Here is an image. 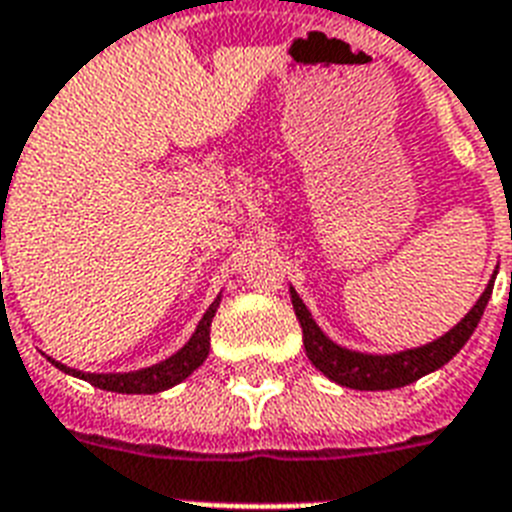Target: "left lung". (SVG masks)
<instances>
[{"label":"left lung","mask_w":512,"mask_h":512,"mask_svg":"<svg viewBox=\"0 0 512 512\" xmlns=\"http://www.w3.org/2000/svg\"><path fill=\"white\" fill-rule=\"evenodd\" d=\"M492 287L484 289V295L473 305V311L449 329L444 337H438L436 342H428L422 348L414 350H401L393 356H369V353H356V350L340 348L335 342L329 340L319 329V324L311 319V313L305 308V303L297 297L295 289L292 292V305H295V316L303 327V342L305 353L311 358V364L324 372L332 382L345 385L353 390H393L404 388L409 382L420 380L425 374L436 372L446 361H452L470 335L476 332L478 321L484 316V308L492 297Z\"/></svg>","instance_id":"left-lung-1"}]
</instances>
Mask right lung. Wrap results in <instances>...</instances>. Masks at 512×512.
I'll list each match as a JSON object with an SVG mask.
<instances>
[{"label": "right lung", "instance_id": "obj_1", "mask_svg": "<svg viewBox=\"0 0 512 512\" xmlns=\"http://www.w3.org/2000/svg\"><path fill=\"white\" fill-rule=\"evenodd\" d=\"M217 305H220V297L215 303L209 305L204 319L199 321V327L193 332V337L185 342L183 348L177 350L175 356H170L167 361L156 366H148V369H138V372H124V374H90L79 372V369H71V366L60 364V361H52L58 366L60 372L74 374V377H82L90 385L100 390H111V393H159V390H167L177 382H183L188 374H193L204 364V358L209 356V324H212V316H215Z\"/></svg>", "mask_w": 512, "mask_h": 512}]
</instances>
